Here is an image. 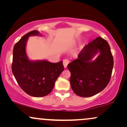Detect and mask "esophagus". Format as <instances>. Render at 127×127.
Here are the masks:
<instances>
[{
	"label": "esophagus",
	"instance_id": "34e87169",
	"mask_svg": "<svg viewBox=\"0 0 127 127\" xmlns=\"http://www.w3.org/2000/svg\"><path fill=\"white\" fill-rule=\"evenodd\" d=\"M69 63V61L67 59H65L63 60V65L64 67V68H66L68 64Z\"/></svg>",
	"mask_w": 127,
	"mask_h": 127
}]
</instances>
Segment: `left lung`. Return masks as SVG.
Segmentation results:
<instances>
[{"label": "left lung", "instance_id": "obj_1", "mask_svg": "<svg viewBox=\"0 0 127 127\" xmlns=\"http://www.w3.org/2000/svg\"><path fill=\"white\" fill-rule=\"evenodd\" d=\"M78 57L67 65L71 88L77 95L92 97L104 90L111 78L113 59L110 46L98 37L85 45Z\"/></svg>", "mask_w": 127, "mask_h": 127}]
</instances>
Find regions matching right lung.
<instances>
[{"mask_svg":"<svg viewBox=\"0 0 127 127\" xmlns=\"http://www.w3.org/2000/svg\"><path fill=\"white\" fill-rule=\"evenodd\" d=\"M42 34L37 30L27 33L15 43L13 49L12 72L18 85L25 93L35 97L45 96L51 92L55 82L64 70L63 62H49L46 60H31L26 52L30 36Z\"/></svg>","mask_w":127,"mask_h":127,"instance_id":"right-lung-1","label":"right lung"}]
</instances>
